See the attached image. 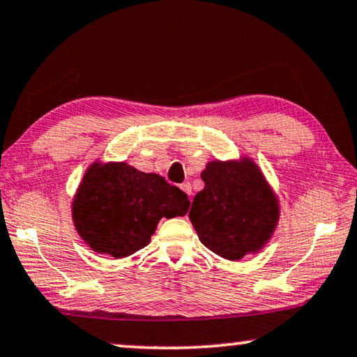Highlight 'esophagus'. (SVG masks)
I'll return each instance as SVG.
<instances>
[{
  "mask_svg": "<svg viewBox=\"0 0 357 357\" xmlns=\"http://www.w3.org/2000/svg\"><path fill=\"white\" fill-rule=\"evenodd\" d=\"M180 188H182V190L185 191V193L191 197V183H190V182L182 183V185H180Z\"/></svg>",
  "mask_w": 357,
  "mask_h": 357,
  "instance_id": "1",
  "label": "esophagus"
}]
</instances>
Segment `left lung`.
I'll list each match as a JSON object with an SVG mask.
<instances>
[{
	"instance_id": "left-lung-1",
	"label": "left lung",
	"mask_w": 357,
	"mask_h": 357,
	"mask_svg": "<svg viewBox=\"0 0 357 357\" xmlns=\"http://www.w3.org/2000/svg\"><path fill=\"white\" fill-rule=\"evenodd\" d=\"M190 220L207 249L227 260L257 252L278 222L276 197L250 161L207 164Z\"/></svg>"
}]
</instances>
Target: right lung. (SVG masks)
<instances>
[{
	"label": "right lung",
	"mask_w": 357,
	"mask_h": 357,
	"mask_svg": "<svg viewBox=\"0 0 357 357\" xmlns=\"http://www.w3.org/2000/svg\"><path fill=\"white\" fill-rule=\"evenodd\" d=\"M182 190L128 164H94L73 202L76 229L89 248L123 259L150 243L158 222L188 212Z\"/></svg>",
	"instance_id": "right-lung-1"
}]
</instances>
